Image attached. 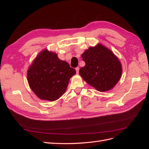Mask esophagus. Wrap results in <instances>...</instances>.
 Returning <instances> with one entry per match:
<instances>
[{
    "label": "esophagus",
    "instance_id": "obj_1",
    "mask_svg": "<svg viewBox=\"0 0 149 149\" xmlns=\"http://www.w3.org/2000/svg\"><path fill=\"white\" fill-rule=\"evenodd\" d=\"M79 67H77V68H76V73H77V74H78V73H79Z\"/></svg>",
    "mask_w": 149,
    "mask_h": 149
}]
</instances>
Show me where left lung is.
I'll list each match as a JSON object with an SVG mask.
<instances>
[{"mask_svg":"<svg viewBox=\"0 0 149 149\" xmlns=\"http://www.w3.org/2000/svg\"><path fill=\"white\" fill-rule=\"evenodd\" d=\"M81 57L85 66L81 68L79 73L88 84L102 92L109 91L118 83L122 65L109 49L99 43L85 50Z\"/></svg>","mask_w":149,"mask_h":149,"instance_id":"1","label":"left lung"}]
</instances>
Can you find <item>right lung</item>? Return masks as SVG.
<instances>
[{"label":"right lung","instance_id":"right-lung-1","mask_svg":"<svg viewBox=\"0 0 149 149\" xmlns=\"http://www.w3.org/2000/svg\"><path fill=\"white\" fill-rule=\"evenodd\" d=\"M76 70L57 54L43 49L35 58L27 71L31 89L40 100L54 101L63 94Z\"/></svg>","mask_w":149,"mask_h":149}]
</instances>
